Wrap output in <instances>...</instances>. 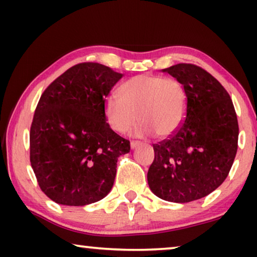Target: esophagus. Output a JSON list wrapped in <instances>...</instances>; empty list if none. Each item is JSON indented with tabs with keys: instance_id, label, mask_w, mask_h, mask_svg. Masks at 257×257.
Wrapping results in <instances>:
<instances>
[{
	"instance_id": "34e87169",
	"label": "esophagus",
	"mask_w": 257,
	"mask_h": 257,
	"mask_svg": "<svg viewBox=\"0 0 257 257\" xmlns=\"http://www.w3.org/2000/svg\"><path fill=\"white\" fill-rule=\"evenodd\" d=\"M140 145H142V144L138 143V142H131V149L132 150H136L137 147H139Z\"/></svg>"
}]
</instances>
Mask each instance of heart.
Instances as JSON below:
<instances>
[{
	"label": "heart",
	"mask_w": 257,
	"mask_h": 257,
	"mask_svg": "<svg viewBox=\"0 0 257 257\" xmlns=\"http://www.w3.org/2000/svg\"><path fill=\"white\" fill-rule=\"evenodd\" d=\"M120 91L121 96L111 94L105 99V117L115 132H128L138 119L143 120L136 132L140 137L156 132L160 138H167L181 127L186 94L175 79L140 75L122 84Z\"/></svg>",
	"instance_id": "1"
}]
</instances>
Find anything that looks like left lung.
I'll use <instances>...</instances> for the list:
<instances>
[{
    "mask_svg": "<svg viewBox=\"0 0 257 257\" xmlns=\"http://www.w3.org/2000/svg\"><path fill=\"white\" fill-rule=\"evenodd\" d=\"M184 86L185 122L153 145L147 172L158 198L185 203L205 198L226 180L237 151L238 124L229 94L219 80L193 64L164 69Z\"/></svg>",
    "mask_w": 257,
    "mask_h": 257,
    "instance_id": "1",
    "label": "left lung"
}]
</instances>
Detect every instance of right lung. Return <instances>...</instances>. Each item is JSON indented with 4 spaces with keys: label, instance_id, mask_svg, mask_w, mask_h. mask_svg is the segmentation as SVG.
I'll return each mask as SVG.
<instances>
[{
    "label": "right lung",
    "instance_id": "right-lung-1",
    "mask_svg": "<svg viewBox=\"0 0 257 257\" xmlns=\"http://www.w3.org/2000/svg\"><path fill=\"white\" fill-rule=\"evenodd\" d=\"M121 73L98 63H80L47 87L30 128V163L52 201L85 206L110 193L118 158L130 142L106 122L105 98Z\"/></svg>",
    "mask_w": 257,
    "mask_h": 257
}]
</instances>
